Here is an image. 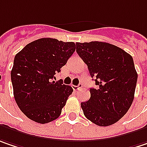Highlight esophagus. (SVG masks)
I'll return each instance as SVG.
<instances>
[{
    "instance_id": "obj_1",
    "label": "esophagus",
    "mask_w": 147,
    "mask_h": 147,
    "mask_svg": "<svg viewBox=\"0 0 147 147\" xmlns=\"http://www.w3.org/2000/svg\"><path fill=\"white\" fill-rule=\"evenodd\" d=\"M82 84H79L78 86H73L74 90H78V89H80V88H82Z\"/></svg>"
}]
</instances>
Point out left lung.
<instances>
[{"instance_id":"obj_1","label":"left lung","mask_w":147,"mask_h":147,"mask_svg":"<svg viewBox=\"0 0 147 147\" xmlns=\"http://www.w3.org/2000/svg\"><path fill=\"white\" fill-rule=\"evenodd\" d=\"M76 45L77 54L97 86L90 89V99L81 103L83 113L96 125H112L125 115L133 101L137 82L133 59L121 48L107 42Z\"/></svg>"}]
</instances>
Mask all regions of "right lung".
<instances>
[{
  "label": "right lung",
  "instance_id": "obj_1",
  "mask_svg": "<svg viewBox=\"0 0 147 147\" xmlns=\"http://www.w3.org/2000/svg\"><path fill=\"white\" fill-rule=\"evenodd\" d=\"M75 51L74 42L40 38L16 55L11 72L14 97L29 119L45 124L60 117L73 89L53 80Z\"/></svg>",
  "mask_w": 147,
  "mask_h": 147
}]
</instances>
